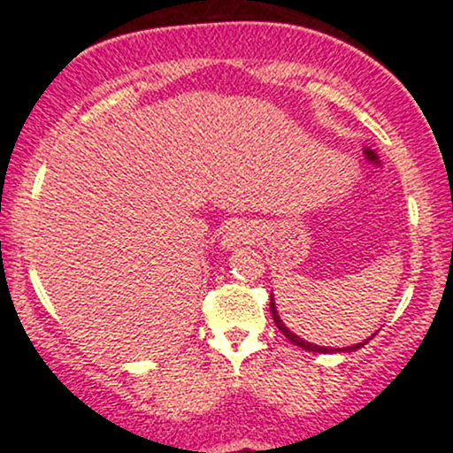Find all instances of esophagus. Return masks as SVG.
I'll list each match as a JSON object with an SVG mask.
<instances>
[{
  "label": "esophagus",
  "mask_w": 453,
  "mask_h": 453,
  "mask_svg": "<svg viewBox=\"0 0 453 453\" xmlns=\"http://www.w3.org/2000/svg\"><path fill=\"white\" fill-rule=\"evenodd\" d=\"M256 241V234H253L251 227L247 223H234V226L227 230L226 236H223L221 244L226 249H236L238 244H249Z\"/></svg>",
  "instance_id": "1"
}]
</instances>
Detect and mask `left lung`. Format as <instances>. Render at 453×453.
Masks as SVG:
<instances>
[{
    "instance_id": "obj_1",
    "label": "left lung",
    "mask_w": 453,
    "mask_h": 453,
    "mask_svg": "<svg viewBox=\"0 0 453 453\" xmlns=\"http://www.w3.org/2000/svg\"><path fill=\"white\" fill-rule=\"evenodd\" d=\"M270 311H273V319H274V326L279 327L280 332H283L285 336H288V341L289 342H294V345H298V347H303V349H306V351H317V353H330V351H356V349H360V347H364L366 345L368 341L372 339V336H368L366 341L364 342H357V345H351V347H345V349H327V347H319V345H313V342H306V341H303L300 339V336H296L292 330H289L288 326L283 324V321H280V317H279V313H277V306H274V298L273 296H270Z\"/></svg>"
}]
</instances>
